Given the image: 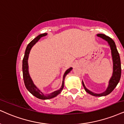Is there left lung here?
I'll use <instances>...</instances> for the list:
<instances>
[{"instance_id": "obj_1", "label": "left lung", "mask_w": 124, "mask_h": 124, "mask_svg": "<svg viewBox=\"0 0 124 124\" xmlns=\"http://www.w3.org/2000/svg\"><path fill=\"white\" fill-rule=\"evenodd\" d=\"M97 36L102 38V39H105L106 41H108V42L110 45V47L113 62V75L109 81V84L107 90L105 92L102 93L101 94H95V93L91 92L90 90L87 89L83 82H82V84H83V85L85 91L88 93V94L92 95L93 96H95V97H102V96H106L107 95L109 94L111 92H112L113 90L117 86V84L118 83L119 81L120 80L121 75V67L120 55H119L118 50H117V48H116L114 41L110 37L106 36L105 34H98Z\"/></svg>"}]
</instances>
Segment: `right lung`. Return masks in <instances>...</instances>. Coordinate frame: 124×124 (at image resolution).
I'll return each mask as SVG.
<instances>
[{"label": "right lung", "mask_w": 124, "mask_h": 124, "mask_svg": "<svg viewBox=\"0 0 124 124\" xmlns=\"http://www.w3.org/2000/svg\"><path fill=\"white\" fill-rule=\"evenodd\" d=\"M47 35L46 33H44V34H39V36H38L37 37L35 38L34 39H33L29 44H28L26 49L25 55H24L23 59V62H22V71H23V80L24 83H25V85L27 89L29 92L31 93L32 95L35 96V97L39 99H49L53 98L55 97L58 94H59L60 93L62 92V91L64 87V79L65 78V76L67 75L70 71H71L72 68H70L69 69H68L65 71L63 76V79H62V85L61 87V88H60L57 91L53 92L51 94H48V95H45L43 94L41 91L38 88L36 85H34V84L33 83V81H32L31 78L29 74V71H28V62H27V60H28L29 57V54L30 51L31 50V49L33 46L42 37H45Z\"/></svg>", "instance_id": "right-lung-1"}]
</instances>
